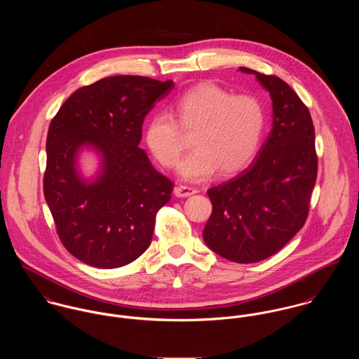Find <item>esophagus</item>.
I'll return each instance as SVG.
<instances>
[{
  "label": "esophagus",
  "mask_w": 359,
  "mask_h": 359,
  "mask_svg": "<svg viewBox=\"0 0 359 359\" xmlns=\"http://www.w3.org/2000/svg\"><path fill=\"white\" fill-rule=\"evenodd\" d=\"M174 194L178 198H187V196L198 194V189L194 187H188V185H178V187H175Z\"/></svg>",
  "instance_id": "esophagus-1"
}]
</instances>
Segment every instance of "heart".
<instances>
[{"label":"heart","instance_id":"1","mask_svg":"<svg viewBox=\"0 0 359 359\" xmlns=\"http://www.w3.org/2000/svg\"><path fill=\"white\" fill-rule=\"evenodd\" d=\"M175 120L167 113L152 116L145 141L154 158L174 167L185 148V133H192L194 151L180 163L178 172L188 181H202L217 170L231 175L256 156L265 127L261 101L250 94L233 95L212 83L185 91L174 102Z\"/></svg>","mask_w":359,"mask_h":359}]
</instances>
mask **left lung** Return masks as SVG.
<instances>
[{"instance_id": "left-lung-1", "label": "left lung", "mask_w": 359, "mask_h": 359, "mask_svg": "<svg viewBox=\"0 0 359 359\" xmlns=\"http://www.w3.org/2000/svg\"><path fill=\"white\" fill-rule=\"evenodd\" d=\"M272 100V130L253 163L207 191L212 211L205 243L218 256L252 264L278 253L306 224L318 172L307 106L283 80L248 67Z\"/></svg>"}]
</instances>
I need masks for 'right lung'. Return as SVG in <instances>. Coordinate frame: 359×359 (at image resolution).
Segmentation results:
<instances>
[{
    "instance_id": "1",
    "label": "right lung",
    "mask_w": 359,
    "mask_h": 359,
    "mask_svg": "<svg viewBox=\"0 0 359 359\" xmlns=\"http://www.w3.org/2000/svg\"><path fill=\"white\" fill-rule=\"evenodd\" d=\"M172 88L171 80L106 77L74 91L52 118L44 196L62 245L84 264L118 268L149 248L156 214L171 199L174 184L138 145L145 116ZM84 146L103 158L93 183L75 167Z\"/></svg>"
}]
</instances>
